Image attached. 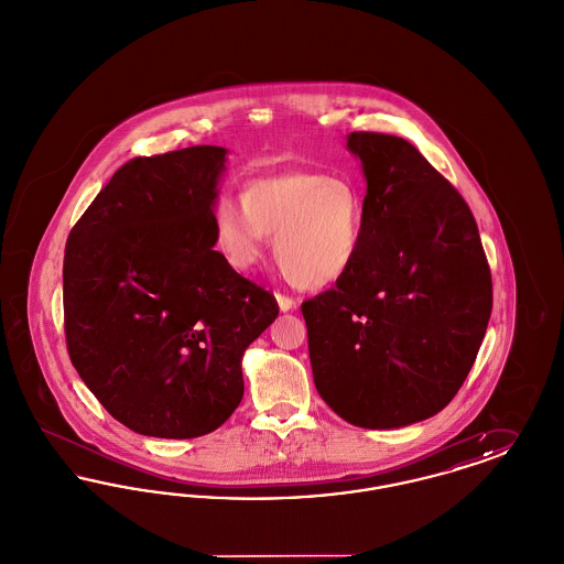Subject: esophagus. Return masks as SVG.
<instances>
[{"mask_svg":"<svg viewBox=\"0 0 564 564\" xmlns=\"http://www.w3.org/2000/svg\"><path fill=\"white\" fill-rule=\"evenodd\" d=\"M276 302H279L281 313H290L292 308H295L294 300H292V297H288V295L276 294Z\"/></svg>","mask_w":564,"mask_h":564,"instance_id":"esophagus-1","label":"esophagus"}]
</instances>
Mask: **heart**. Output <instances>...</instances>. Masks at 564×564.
<instances>
[{"label":"heart","instance_id":"heart-1","mask_svg":"<svg viewBox=\"0 0 564 564\" xmlns=\"http://www.w3.org/2000/svg\"><path fill=\"white\" fill-rule=\"evenodd\" d=\"M215 239L235 269H249L270 235L285 279L300 290H323L352 269L364 232V200L345 177L288 171L251 180L242 200L215 207Z\"/></svg>","mask_w":564,"mask_h":564}]
</instances>
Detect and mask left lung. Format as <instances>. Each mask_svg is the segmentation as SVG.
<instances>
[{
    "instance_id": "left-lung-1",
    "label": "left lung",
    "mask_w": 564,
    "mask_h": 564,
    "mask_svg": "<svg viewBox=\"0 0 564 564\" xmlns=\"http://www.w3.org/2000/svg\"><path fill=\"white\" fill-rule=\"evenodd\" d=\"M366 177L357 260L306 300L315 387L340 419L400 430L444 410L469 375L492 311L476 219L402 137L347 134Z\"/></svg>"
}]
</instances>
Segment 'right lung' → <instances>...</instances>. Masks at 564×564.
I'll return each mask as SVG.
<instances>
[{
  "label": "right lung",
  "mask_w": 564,
  "mask_h": 564,
  "mask_svg": "<svg viewBox=\"0 0 564 564\" xmlns=\"http://www.w3.org/2000/svg\"><path fill=\"white\" fill-rule=\"evenodd\" d=\"M228 150L192 145L120 166L69 232L65 336L109 414L141 435L212 433L241 403L242 355L274 295L215 251Z\"/></svg>",
  "instance_id": "1"
}]
</instances>
